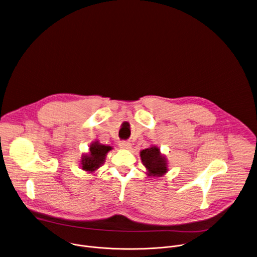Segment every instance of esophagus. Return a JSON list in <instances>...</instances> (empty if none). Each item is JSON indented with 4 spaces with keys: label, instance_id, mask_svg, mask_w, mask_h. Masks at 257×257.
I'll list each match as a JSON object with an SVG mask.
<instances>
[{
    "label": "esophagus",
    "instance_id": "esophagus-1",
    "mask_svg": "<svg viewBox=\"0 0 257 257\" xmlns=\"http://www.w3.org/2000/svg\"><path fill=\"white\" fill-rule=\"evenodd\" d=\"M119 147L122 149H130L131 148V143L128 141H120L119 142Z\"/></svg>",
    "mask_w": 257,
    "mask_h": 257
}]
</instances>
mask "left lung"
<instances>
[{
	"label": "left lung",
	"instance_id": "left-lung-1",
	"mask_svg": "<svg viewBox=\"0 0 257 257\" xmlns=\"http://www.w3.org/2000/svg\"><path fill=\"white\" fill-rule=\"evenodd\" d=\"M141 160L148 170L149 176H161L167 172V163L160 150L153 146L140 152Z\"/></svg>",
	"mask_w": 257,
	"mask_h": 257
}]
</instances>
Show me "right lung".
I'll list each match as a JSON object with an SVG mask.
<instances>
[{
  "mask_svg": "<svg viewBox=\"0 0 257 257\" xmlns=\"http://www.w3.org/2000/svg\"><path fill=\"white\" fill-rule=\"evenodd\" d=\"M111 149V146L100 144L98 141L94 142L90 146L89 154L83 156L81 160L82 169L90 172L98 169L105 161V156Z\"/></svg>",
  "mask_w": 257,
  "mask_h": 257,
  "instance_id": "1",
  "label": "right lung"
}]
</instances>
